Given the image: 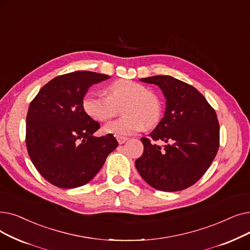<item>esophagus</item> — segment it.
Listing matches in <instances>:
<instances>
[{
    "label": "esophagus",
    "instance_id": "esophagus-1",
    "mask_svg": "<svg viewBox=\"0 0 250 250\" xmlns=\"http://www.w3.org/2000/svg\"><path fill=\"white\" fill-rule=\"evenodd\" d=\"M117 140L119 142V145H123V144H125V142H126L127 138L126 137H122V136H118Z\"/></svg>",
    "mask_w": 250,
    "mask_h": 250
}]
</instances>
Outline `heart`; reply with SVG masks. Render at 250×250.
Wrapping results in <instances>:
<instances>
[{
    "mask_svg": "<svg viewBox=\"0 0 250 250\" xmlns=\"http://www.w3.org/2000/svg\"><path fill=\"white\" fill-rule=\"evenodd\" d=\"M106 98L86 93L82 99V108L87 116L99 122L108 121L115 116L117 106L123 104L120 119L103 128L106 134L115 136L132 135L145 127L153 126L160 120L162 106L159 98L141 83L119 79L105 88Z\"/></svg>",
    "mask_w": 250,
    "mask_h": 250,
    "instance_id": "1",
    "label": "heart"
}]
</instances>
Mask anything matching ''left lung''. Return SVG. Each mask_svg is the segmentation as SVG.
I'll use <instances>...</instances> for the list:
<instances>
[{
  "label": "left lung",
  "instance_id": "1",
  "mask_svg": "<svg viewBox=\"0 0 250 250\" xmlns=\"http://www.w3.org/2000/svg\"><path fill=\"white\" fill-rule=\"evenodd\" d=\"M158 85L166 99L164 117L149 138L142 137L144 153L135 167L147 184L167 192L180 191L199 180L219 149L217 114L196 88L168 75L139 79ZM164 141L161 148L154 141Z\"/></svg>",
  "mask_w": 250,
  "mask_h": 250
}]
</instances>
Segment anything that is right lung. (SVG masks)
I'll return each instance as SVG.
<instances>
[{"label": "right lung", "instance_id": "1", "mask_svg": "<svg viewBox=\"0 0 250 250\" xmlns=\"http://www.w3.org/2000/svg\"><path fill=\"white\" fill-rule=\"evenodd\" d=\"M109 77L91 71L57 76L30 103L26 116L28 154L51 184L75 188L88 183L118 146L112 134L93 135L100 124L82 108L88 88Z\"/></svg>", "mask_w": 250, "mask_h": 250}]
</instances>
